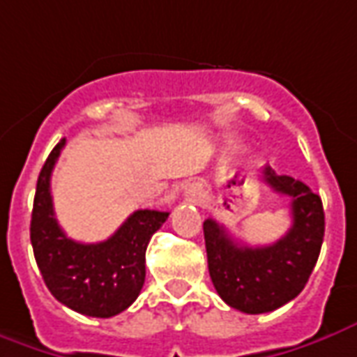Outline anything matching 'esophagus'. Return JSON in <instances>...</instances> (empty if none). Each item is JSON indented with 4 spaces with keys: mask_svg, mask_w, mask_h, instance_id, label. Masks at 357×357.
<instances>
[{
    "mask_svg": "<svg viewBox=\"0 0 357 357\" xmlns=\"http://www.w3.org/2000/svg\"><path fill=\"white\" fill-rule=\"evenodd\" d=\"M185 199L189 203H199V185L191 183L188 189H185Z\"/></svg>",
    "mask_w": 357,
    "mask_h": 357,
    "instance_id": "obj_1",
    "label": "esophagus"
}]
</instances>
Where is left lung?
Segmentation results:
<instances>
[{"label": "left lung", "instance_id": "left-lung-1", "mask_svg": "<svg viewBox=\"0 0 357 357\" xmlns=\"http://www.w3.org/2000/svg\"><path fill=\"white\" fill-rule=\"evenodd\" d=\"M264 181L291 197L293 225L270 246H240L217 220L203 222L211 281L232 309L248 314L275 311L295 299L311 278L324 238V209L309 185L264 168Z\"/></svg>", "mask_w": 357, "mask_h": 357}]
</instances>
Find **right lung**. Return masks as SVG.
Returning <instances> with one entry per match:
<instances>
[{
	"label": "right lung",
	"mask_w": 357,
	"mask_h": 357,
	"mask_svg": "<svg viewBox=\"0 0 357 357\" xmlns=\"http://www.w3.org/2000/svg\"><path fill=\"white\" fill-rule=\"evenodd\" d=\"M64 144L66 138L52 148L38 174L31 244L46 287L62 305L86 317L109 319L137 301L146 278L148 242L169 213L135 211L113 236L97 244L68 238L50 195V176Z\"/></svg>",
	"instance_id": "add662e5"
}]
</instances>
